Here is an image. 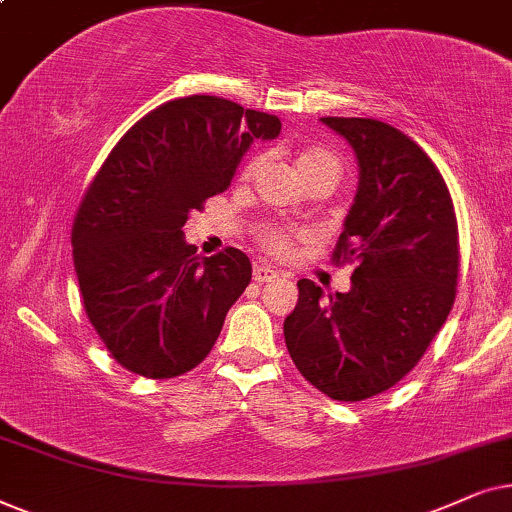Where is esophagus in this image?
<instances>
[{
    "label": "esophagus",
    "instance_id": "obj_1",
    "mask_svg": "<svg viewBox=\"0 0 512 512\" xmlns=\"http://www.w3.org/2000/svg\"><path fill=\"white\" fill-rule=\"evenodd\" d=\"M278 278V271H274L271 267H264V264H257L255 269H252V281L255 283H269Z\"/></svg>",
    "mask_w": 512,
    "mask_h": 512
}]
</instances>
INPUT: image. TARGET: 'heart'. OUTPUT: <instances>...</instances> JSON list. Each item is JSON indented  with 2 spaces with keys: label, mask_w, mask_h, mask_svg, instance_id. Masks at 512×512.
<instances>
[{
  "label": "heart",
  "mask_w": 512,
  "mask_h": 512,
  "mask_svg": "<svg viewBox=\"0 0 512 512\" xmlns=\"http://www.w3.org/2000/svg\"><path fill=\"white\" fill-rule=\"evenodd\" d=\"M257 163H260L257 159H250L245 163L243 177L255 175ZM297 170L299 175L304 177L306 185L318 180V177H332V180L337 182L339 173H342V163H339V159L330 152V149L313 145L297 154ZM255 238L257 243L274 257H285L292 250V243H295V234H292L290 229L274 227V224H260V227L255 229Z\"/></svg>",
  "instance_id": "1"
}]
</instances>
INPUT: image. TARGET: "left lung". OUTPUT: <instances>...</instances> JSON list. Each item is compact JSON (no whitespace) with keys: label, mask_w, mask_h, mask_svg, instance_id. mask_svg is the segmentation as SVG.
<instances>
[{"label":"left lung","mask_w":512,"mask_h":512,"mask_svg":"<svg viewBox=\"0 0 512 512\" xmlns=\"http://www.w3.org/2000/svg\"><path fill=\"white\" fill-rule=\"evenodd\" d=\"M358 156L360 185L332 262L351 290L323 297L309 278L283 335L302 377L342 403L398 384L445 325L459 283V224L440 170L377 119L323 117Z\"/></svg>","instance_id":"8db88e82"}]
</instances>
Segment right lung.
Returning <instances> with one entry per match:
<instances>
[{
  "label": "right lung",
  "mask_w": 512,
  "mask_h": 512,
  "mask_svg": "<svg viewBox=\"0 0 512 512\" xmlns=\"http://www.w3.org/2000/svg\"><path fill=\"white\" fill-rule=\"evenodd\" d=\"M278 133L274 114L189 95L135 121L95 173L72 224L74 269L88 320L128 372L173 379L213 349L252 267L238 248L199 257L182 227L252 142Z\"/></svg>",
  "instance_id": "right-lung-1"
}]
</instances>
